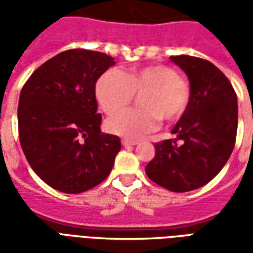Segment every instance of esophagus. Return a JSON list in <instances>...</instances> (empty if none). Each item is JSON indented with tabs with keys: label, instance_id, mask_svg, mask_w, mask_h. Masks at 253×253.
Instances as JSON below:
<instances>
[{
	"label": "esophagus",
	"instance_id": "34e87169",
	"mask_svg": "<svg viewBox=\"0 0 253 253\" xmlns=\"http://www.w3.org/2000/svg\"><path fill=\"white\" fill-rule=\"evenodd\" d=\"M137 143V141H132V139H122V145L123 146H134Z\"/></svg>",
	"mask_w": 253,
	"mask_h": 253
}]
</instances>
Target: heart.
I'll return each mask as SVG.
<instances>
[{
  "mask_svg": "<svg viewBox=\"0 0 253 253\" xmlns=\"http://www.w3.org/2000/svg\"><path fill=\"white\" fill-rule=\"evenodd\" d=\"M134 93H141L138 99L141 108L121 111ZM94 94L105 114L121 111L107 121V130L130 139L153 131L160 118L165 122L177 121L186 112L191 99L186 80L164 65L131 69L126 73L108 69L96 81Z\"/></svg>",
  "mask_w": 253,
  "mask_h": 253,
  "instance_id": "1",
  "label": "heart"
}]
</instances>
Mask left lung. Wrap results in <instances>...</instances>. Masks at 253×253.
<instances>
[{
    "instance_id": "left-lung-1",
    "label": "left lung",
    "mask_w": 253,
    "mask_h": 253,
    "mask_svg": "<svg viewBox=\"0 0 253 253\" xmlns=\"http://www.w3.org/2000/svg\"><path fill=\"white\" fill-rule=\"evenodd\" d=\"M186 73L191 99L172 134L154 145L156 156L145 172L152 181L173 192L205 186L222 169L237 134V96L226 76L211 62L190 55L170 57Z\"/></svg>"
}]
</instances>
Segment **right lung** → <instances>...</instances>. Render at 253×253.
Here are the masks:
<instances>
[{
    "label": "right lung",
    "instance_id": "add662e5",
    "mask_svg": "<svg viewBox=\"0 0 253 253\" xmlns=\"http://www.w3.org/2000/svg\"><path fill=\"white\" fill-rule=\"evenodd\" d=\"M114 58L67 50L38 67L21 89L19 137L31 168L46 184L80 194L107 179L121 139L100 131L96 81Z\"/></svg>",
    "mask_w": 253,
    "mask_h": 253
}]
</instances>
